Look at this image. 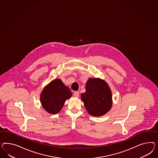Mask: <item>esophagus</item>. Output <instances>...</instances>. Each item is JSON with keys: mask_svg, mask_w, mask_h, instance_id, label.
I'll use <instances>...</instances> for the list:
<instances>
[{"mask_svg": "<svg viewBox=\"0 0 158 158\" xmlns=\"http://www.w3.org/2000/svg\"><path fill=\"white\" fill-rule=\"evenodd\" d=\"M73 95L75 97H78L79 96V91H75L73 93Z\"/></svg>", "mask_w": 158, "mask_h": 158, "instance_id": "obj_1", "label": "esophagus"}]
</instances>
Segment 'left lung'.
<instances>
[{
  "instance_id": "left-lung-1",
  "label": "left lung",
  "mask_w": 158,
  "mask_h": 158,
  "mask_svg": "<svg viewBox=\"0 0 158 158\" xmlns=\"http://www.w3.org/2000/svg\"><path fill=\"white\" fill-rule=\"evenodd\" d=\"M81 98L87 111L93 116L104 115L111 109V91L106 83L100 79L88 80L85 92L81 94Z\"/></svg>"
}]
</instances>
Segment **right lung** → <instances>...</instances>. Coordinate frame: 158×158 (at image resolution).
Wrapping results in <instances>:
<instances>
[{
  "label": "right lung",
  "instance_id": "right-lung-1",
  "mask_svg": "<svg viewBox=\"0 0 158 158\" xmlns=\"http://www.w3.org/2000/svg\"><path fill=\"white\" fill-rule=\"evenodd\" d=\"M72 97L68 87L59 79H56L47 85L41 94V102L44 109L55 114L60 111L65 101Z\"/></svg>",
  "mask_w": 158,
  "mask_h": 158
}]
</instances>
